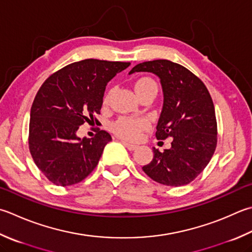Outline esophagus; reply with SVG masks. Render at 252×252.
<instances>
[{"instance_id": "obj_1", "label": "esophagus", "mask_w": 252, "mask_h": 252, "mask_svg": "<svg viewBox=\"0 0 252 252\" xmlns=\"http://www.w3.org/2000/svg\"><path fill=\"white\" fill-rule=\"evenodd\" d=\"M122 144L125 145L129 151H134V150L137 149V145L132 144V143H129V142H126V141H123L122 140Z\"/></svg>"}]
</instances>
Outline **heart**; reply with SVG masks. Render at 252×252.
<instances>
[{
	"mask_svg": "<svg viewBox=\"0 0 252 252\" xmlns=\"http://www.w3.org/2000/svg\"><path fill=\"white\" fill-rule=\"evenodd\" d=\"M135 92L139 97L143 93L147 91L155 90L157 91V85L155 81L151 77H141L137 80L135 85ZM110 93H108L103 98V103H107L109 101ZM150 122L147 121L145 118H132V117H122L119 120H117L113 123L112 129L115 131L116 134L123 137L126 140L135 141L139 139L141 134L145 130L149 129Z\"/></svg>",
	"mask_w": 252,
	"mask_h": 252,
	"instance_id": "b5f03b06",
	"label": "heart"
}]
</instances>
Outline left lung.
Returning <instances> with one entry per match:
<instances>
[{"mask_svg": "<svg viewBox=\"0 0 252 252\" xmlns=\"http://www.w3.org/2000/svg\"><path fill=\"white\" fill-rule=\"evenodd\" d=\"M135 72L159 77L164 103L156 139H172L169 150L154 147L153 160L142 169L161 185H188L208 166L218 144V123L208 88L188 68L169 60L140 63L129 74Z\"/></svg>", "mask_w": 252, "mask_h": 252, "instance_id": "1", "label": "left lung"}]
</instances>
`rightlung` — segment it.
Instances as JSON below:
<instances>
[{
    "label": "right lung",
    "instance_id": "obj_1",
    "mask_svg": "<svg viewBox=\"0 0 252 252\" xmlns=\"http://www.w3.org/2000/svg\"><path fill=\"white\" fill-rule=\"evenodd\" d=\"M129 65L86 59L53 73L41 85L31 109L28 143L34 164L52 184H78L96 168L111 135L98 130L92 139H81L77 130L96 120L108 82Z\"/></svg>",
    "mask_w": 252,
    "mask_h": 252
}]
</instances>
